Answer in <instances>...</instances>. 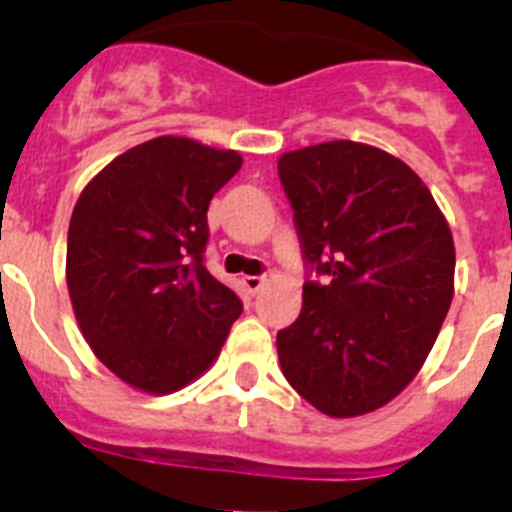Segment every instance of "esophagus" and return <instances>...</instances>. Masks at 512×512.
<instances>
[{
	"mask_svg": "<svg viewBox=\"0 0 512 512\" xmlns=\"http://www.w3.org/2000/svg\"><path fill=\"white\" fill-rule=\"evenodd\" d=\"M265 280H267L265 275H245L242 277V285H245L250 292H257L262 285H265Z\"/></svg>",
	"mask_w": 512,
	"mask_h": 512,
	"instance_id": "esophagus-1",
	"label": "esophagus"
}]
</instances>
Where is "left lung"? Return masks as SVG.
<instances>
[{
    "instance_id": "1",
    "label": "left lung",
    "mask_w": 512,
    "mask_h": 512,
    "mask_svg": "<svg viewBox=\"0 0 512 512\" xmlns=\"http://www.w3.org/2000/svg\"><path fill=\"white\" fill-rule=\"evenodd\" d=\"M305 280L300 317L277 332L282 375L320 413L355 418L403 393L453 302L455 245L405 162L350 140L277 162Z\"/></svg>"
}]
</instances>
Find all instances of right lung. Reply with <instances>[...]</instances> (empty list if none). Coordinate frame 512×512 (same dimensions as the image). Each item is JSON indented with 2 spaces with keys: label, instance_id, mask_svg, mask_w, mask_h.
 Returning <instances> with one entry per match:
<instances>
[{
  "label": "right lung",
  "instance_id": "right-lung-1",
  "mask_svg": "<svg viewBox=\"0 0 512 512\" xmlns=\"http://www.w3.org/2000/svg\"><path fill=\"white\" fill-rule=\"evenodd\" d=\"M240 167L232 150L157 137L114 157L74 205V315L94 355L132 388H185L240 317V297L205 267L207 207Z\"/></svg>",
  "mask_w": 512,
  "mask_h": 512
}]
</instances>
